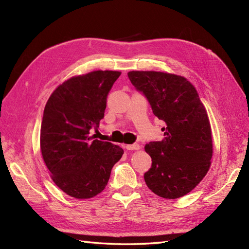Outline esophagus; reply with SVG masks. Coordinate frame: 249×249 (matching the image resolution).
Wrapping results in <instances>:
<instances>
[{
	"instance_id": "obj_1",
	"label": "esophagus",
	"mask_w": 249,
	"mask_h": 249,
	"mask_svg": "<svg viewBox=\"0 0 249 249\" xmlns=\"http://www.w3.org/2000/svg\"><path fill=\"white\" fill-rule=\"evenodd\" d=\"M125 148L129 149V150H137L140 148V145L138 143H134V144H129V145H125Z\"/></svg>"
}]
</instances>
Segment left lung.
Returning a JSON list of instances; mask_svg holds the SVG:
<instances>
[{
	"mask_svg": "<svg viewBox=\"0 0 249 249\" xmlns=\"http://www.w3.org/2000/svg\"><path fill=\"white\" fill-rule=\"evenodd\" d=\"M127 77L165 124L164 139L145 145L152 158L145 183L163 198L182 197L198 185L211 165L212 134L205 106L196 89L180 76L129 71Z\"/></svg>",
	"mask_w": 249,
	"mask_h": 249,
	"instance_id": "8db88e82",
	"label": "left lung"
}]
</instances>
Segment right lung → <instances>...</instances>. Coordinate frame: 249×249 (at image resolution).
<instances>
[{"label": "right lung", "mask_w": 249, "mask_h": 249, "mask_svg": "<svg viewBox=\"0 0 249 249\" xmlns=\"http://www.w3.org/2000/svg\"><path fill=\"white\" fill-rule=\"evenodd\" d=\"M119 71H96L58 86L43 111L40 149L54 183L74 198L101 193L124 149L90 136L97 129Z\"/></svg>", "instance_id": "add662e5"}]
</instances>
